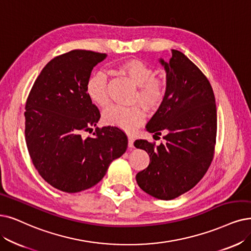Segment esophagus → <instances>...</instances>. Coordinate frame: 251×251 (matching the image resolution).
I'll return each instance as SVG.
<instances>
[{
	"label": "esophagus",
	"mask_w": 251,
	"mask_h": 251,
	"mask_svg": "<svg viewBox=\"0 0 251 251\" xmlns=\"http://www.w3.org/2000/svg\"><path fill=\"white\" fill-rule=\"evenodd\" d=\"M127 145L129 148H134V138L132 136H128L127 137Z\"/></svg>",
	"instance_id": "1"
}]
</instances>
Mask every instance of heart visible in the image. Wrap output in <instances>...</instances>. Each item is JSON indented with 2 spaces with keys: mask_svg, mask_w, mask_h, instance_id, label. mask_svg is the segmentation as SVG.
I'll return each mask as SVG.
<instances>
[{
  "mask_svg": "<svg viewBox=\"0 0 251 251\" xmlns=\"http://www.w3.org/2000/svg\"><path fill=\"white\" fill-rule=\"evenodd\" d=\"M117 71L138 86L134 102H139L148 110L156 108L163 102L166 87L162 80L153 77L151 67L140 59H127L118 65ZM86 95L94 104L100 107H105L109 103L107 77L104 73H95L88 78ZM144 118L145 112L138 106L111 105L103 112V119L107 125L126 132H133L139 127L144 122Z\"/></svg>",
  "mask_w": 251,
  "mask_h": 251,
  "instance_id": "obj_1",
  "label": "heart"
}]
</instances>
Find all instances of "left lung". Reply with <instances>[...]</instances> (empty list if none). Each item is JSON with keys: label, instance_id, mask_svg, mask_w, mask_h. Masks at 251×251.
Here are the masks:
<instances>
[{"label": "left lung", "instance_id": "left-lung-1", "mask_svg": "<svg viewBox=\"0 0 251 251\" xmlns=\"http://www.w3.org/2000/svg\"><path fill=\"white\" fill-rule=\"evenodd\" d=\"M159 63L166 71V93L146 129L154 135L165 131L166 143L154 146L136 140L135 147L150 157L136 180L146 194L168 201L188 192L207 172L214 152L217 115L210 82L187 56L173 49L170 61L159 58Z\"/></svg>", "mask_w": 251, "mask_h": 251}]
</instances>
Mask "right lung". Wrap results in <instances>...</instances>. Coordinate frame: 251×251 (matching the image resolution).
<instances>
[{
  "instance_id": "right-lung-1",
  "label": "right lung",
  "mask_w": 251,
  "mask_h": 251,
  "mask_svg": "<svg viewBox=\"0 0 251 251\" xmlns=\"http://www.w3.org/2000/svg\"><path fill=\"white\" fill-rule=\"evenodd\" d=\"M106 53L72 50L51 59L35 81L25 104V142L39 174L51 186L73 194L96 185L127 147L115 126L96 128L98 107L86 95L94 67Z\"/></svg>"
}]
</instances>
